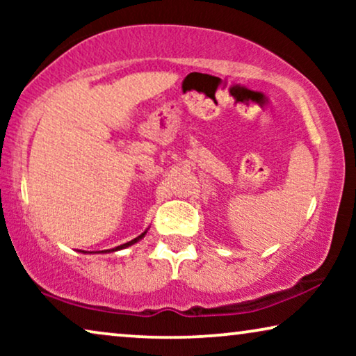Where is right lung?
Segmentation results:
<instances>
[{
    "label": "right lung",
    "mask_w": 356,
    "mask_h": 356,
    "mask_svg": "<svg viewBox=\"0 0 356 356\" xmlns=\"http://www.w3.org/2000/svg\"><path fill=\"white\" fill-rule=\"evenodd\" d=\"M147 230H149V228H147ZM147 230H145L144 233H140V235H139L138 238H134V240H131V241H128V243H124V245H120V246L113 248V250H105V251H100V252H115V251L124 250V248H129V246H133V245H136V243H139L140 240H143V238L145 236V233H147ZM84 252H86V251H84Z\"/></svg>",
    "instance_id": "1"
}]
</instances>
